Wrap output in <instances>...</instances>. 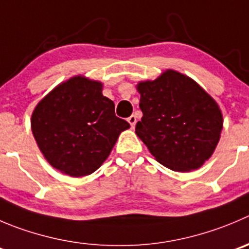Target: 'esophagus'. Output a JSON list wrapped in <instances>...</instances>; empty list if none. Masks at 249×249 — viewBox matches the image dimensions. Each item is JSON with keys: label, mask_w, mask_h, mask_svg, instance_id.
<instances>
[{"label": "esophagus", "mask_w": 249, "mask_h": 249, "mask_svg": "<svg viewBox=\"0 0 249 249\" xmlns=\"http://www.w3.org/2000/svg\"><path fill=\"white\" fill-rule=\"evenodd\" d=\"M127 121H128V122H129V124H131L132 128H134V126H136V123H137V117H136V115L129 116V117L127 118Z\"/></svg>", "instance_id": "34e87169"}]
</instances>
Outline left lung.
<instances>
[{
    "mask_svg": "<svg viewBox=\"0 0 249 249\" xmlns=\"http://www.w3.org/2000/svg\"><path fill=\"white\" fill-rule=\"evenodd\" d=\"M137 88L143 112L137 136L170 170L199 169L216 148L222 129L214 99L191 78L170 70Z\"/></svg>",
    "mask_w": 249,
    "mask_h": 249,
    "instance_id": "left-lung-1",
    "label": "left lung"
}]
</instances>
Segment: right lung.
<instances>
[{"label": "right lung", "mask_w": 249, "mask_h": 249, "mask_svg": "<svg viewBox=\"0 0 249 249\" xmlns=\"http://www.w3.org/2000/svg\"><path fill=\"white\" fill-rule=\"evenodd\" d=\"M103 84L80 75L56 87L35 107L34 138L47 161L72 177L93 174L129 123L115 115Z\"/></svg>", "instance_id": "add662e5"}]
</instances>
